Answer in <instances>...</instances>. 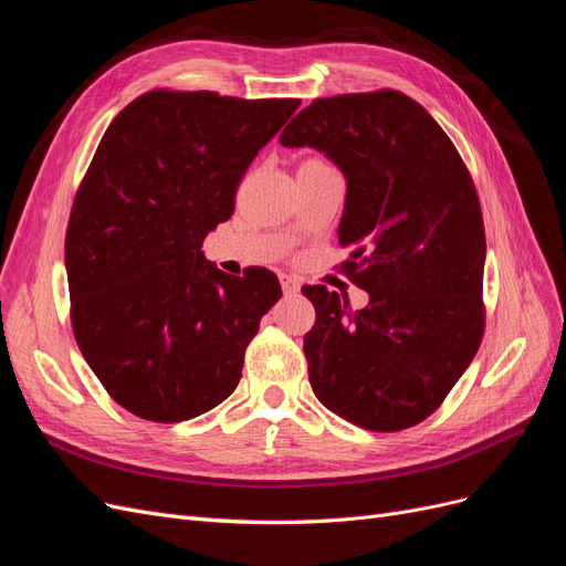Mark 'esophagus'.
<instances>
[{"instance_id":"1","label":"esophagus","mask_w":566,"mask_h":566,"mask_svg":"<svg viewBox=\"0 0 566 566\" xmlns=\"http://www.w3.org/2000/svg\"><path fill=\"white\" fill-rule=\"evenodd\" d=\"M281 287H283L285 295H297L300 293V283L293 276H287V273H283V276H281Z\"/></svg>"}]
</instances>
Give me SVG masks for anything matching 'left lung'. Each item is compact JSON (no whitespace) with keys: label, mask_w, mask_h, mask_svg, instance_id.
Here are the masks:
<instances>
[{"label":"left lung","mask_w":566,"mask_h":566,"mask_svg":"<svg viewBox=\"0 0 566 566\" xmlns=\"http://www.w3.org/2000/svg\"><path fill=\"white\" fill-rule=\"evenodd\" d=\"M347 179L337 229L345 269L368 293L352 312L325 285L304 335L318 401L364 430L399 432L432 416L484 335L486 235L472 177L455 146L401 92L318 98L281 134Z\"/></svg>","instance_id":"8db88e82"}]
</instances>
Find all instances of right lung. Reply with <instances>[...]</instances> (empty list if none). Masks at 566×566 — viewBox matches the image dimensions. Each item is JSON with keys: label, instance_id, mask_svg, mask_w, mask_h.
<instances>
[{"label": "right lung", "instance_id": "right-lung-1", "mask_svg": "<svg viewBox=\"0 0 566 566\" xmlns=\"http://www.w3.org/2000/svg\"><path fill=\"white\" fill-rule=\"evenodd\" d=\"M297 98L148 92L101 139L65 233L71 318L84 361L129 413L191 420L238 387L273 271L229 276L202 241Z\"/></svg>", "mask_w": 566, "mask_h": 566}]
</instances>
